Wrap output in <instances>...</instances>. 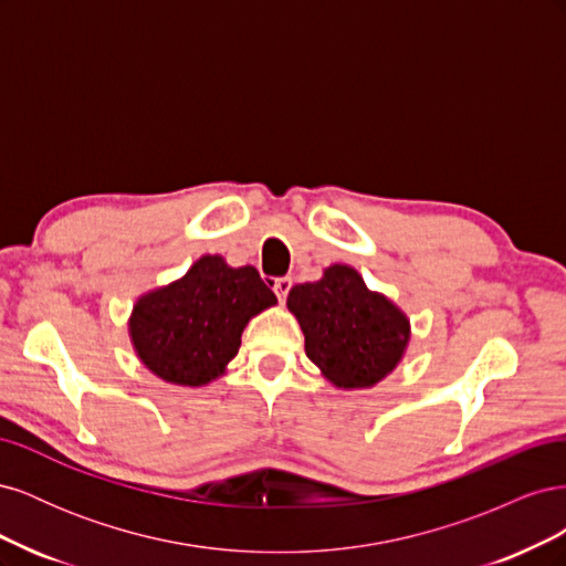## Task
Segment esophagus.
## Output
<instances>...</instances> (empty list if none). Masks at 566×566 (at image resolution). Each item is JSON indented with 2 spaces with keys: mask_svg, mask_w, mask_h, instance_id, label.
<instances>
[{
  "mask_svg": "<svg viewBox=\"0 0 566 566\" xmlns=\"http://www.w3.org/2000/svg\"><path fill=\"white\" fill-rule=\"evenodd\" d=\"M290 287H293V279L283 276V279L273 281V293H276V297H279L281 302H285V297H287V293H290Z\"/></svg>",
  "mask_w": 566,
  "mask_h": 566,
  "instance_id": "34e87169",
  "label": "esophagus"
}]
</instances>
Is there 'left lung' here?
<instances>
[{
	"instance_id": "8db88e82",
	"label": "left lung",
	"mask_w": 566,
	"mask_h": 566,
	"mask_svg": "<svg viewBox=\"0 0 566 566\" xmlns=\"http://www.w3.org/2000/svg\"><path fill=\"white\" fill-rule=\"evenodd\" d=\"M287 312L304 333V352L337 389H370L401 364L410 321L375 293L349 264H331L314 283L287 295Z\"/></svg>"
}]
</instances>
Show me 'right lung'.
<instances>
[{
    "instance_id": "add662e5",
    "label": "right lung",
    "mask_w": 566,
    "mask_h": 566,
    "mask_svg": "<svg viewBox=\"0 0 566 566\" xmlns=\"http://www.w3.org/2000/svg\"><path fill=\"white\" fill-rule=\"evenodd\" d=\"M254 266L202 254L181 279L134 302L129 339L139 361L177 387H205L227 373L250 318L276 304Z\"/></svg>"
}]
</instances>
